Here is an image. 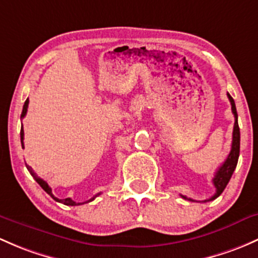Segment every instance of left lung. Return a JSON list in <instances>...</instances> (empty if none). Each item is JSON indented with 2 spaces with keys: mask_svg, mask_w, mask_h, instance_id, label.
Here are the masks:
<instances>
[{
  "mask_svg": "<svg viewBox=\"0 0 258 258\" xmlns=\"http://www.w3.org/2000/svg\"><path fill=\"white\" fill-rule=\"evenodd\" d=\"M227 97L230 100V104H231V110L232 113L235 116V124H234V131H232V143H231V151H230L229 156L227 158L225 159V162L222 163L219 169L216 170L215 175L213 178V183L214 186H215V194L213 195L211 198H209L207 200H203L204 203L210 202V200L216 199V198L220 195L224 189L226 188L227 183H229L230 178H231L232 173H234L235 168L237 165V161H238V154H240V128H238V122H237V111H236V106H235V101L230 94H227ZM183 199L190 200V202H195V200L190 199V198H186L184 195H180Z\"/></svg>",
  "mask_w": 258,
  "mask_h": 258,
  "instance_id": "obj_1",
  "label": "left lung"
}]
</instances>
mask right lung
Masks as SVG:
<instances>
[{
  "label": "right lung",
  "instance_id": "1",
  "mask_svg": "<svg viewBox=\"0 0 258 258\" xmlns=\"http://www.w3.org/2000/svg\"><path fill=\"white\" fill-rule=\"evenodd\" d=\"M28 104H29V100L27 99L26 100V102H24V105H23V110H22V113H21V118H23L24 116H26V113H27V108H28ZM23 138H24V131H23V124H22V127H21V143H22V148L24 147V145H23ZM27 165V164H26ZM27 169L29 170V173H31V175L32 177H33L34 179H36V181L38 184H39L40 186H42L43 189H44L45 191H47L48 194L50 195L51 198H53L54 200H55V202H59V203H63V204H65V205H72V207H75V205H81V204H84V203H77V202H74V200H72L70 199V198H67V199H58V198H55L53 195V193H51V188L49 185H48V183L45 180H43L42 178H39V177H37V174L36 173L33 172V169H32L31 167H29V165H27ZM101 193H99V194H96L95 195L94 198H91L90 200H88V202H85V203H89V202H93V200L95 199V198L97 197V195H100Z\"/></svg>",
  "mask_w": 258,
  "mask_h": 258
}]
</instances>
